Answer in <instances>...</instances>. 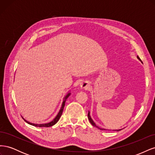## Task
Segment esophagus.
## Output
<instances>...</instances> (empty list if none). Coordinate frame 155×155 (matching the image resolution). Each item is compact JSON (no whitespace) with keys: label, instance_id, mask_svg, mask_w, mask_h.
<instances>
[{"label":"esophagus","instance_id":"esophagus-1","mask_svg":"<svg viewBox=\"0 0 155 155\" xmlns=\"http://www.w3.org/2000/svg\"><path fill=\"white\" fill-rule=\"evenodd\" d=\"M89 87H90V85H89V84L87 82H84L81 83V85H80V88L82 90H88L89 88Z\"/></svg>","mask_w":155,"mask_h":155}]
</instances>
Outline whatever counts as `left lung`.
Returning <instances> with one entry per match:
<instances>
[{
  "label": "left lung",
  "mask_w": 155,
  "mask_h": 155,
  "mask_svg": "<svg viewBox=\"0 0 155 155\" xmlns=\"http://www.w3.org/2000/svg\"><path fill=\"white\" fill-rule=\"evenodd\" d=\"M137 58H138V59L139 60V61H141L142 63V60L140 59V58L138 57V56L137 55ZM88 120H89V121H90V122H91V124L94 126V127H97V129H100V130H105V129H102V128H100V127H99L98 126H97L96 125V124L94 123V121H93V120L91 118V115H90V112L88 111ZM120 130H121V129H118V130H117V131H120Z\"/></svg>",
  "instance_id": "1"
}]
</instances>
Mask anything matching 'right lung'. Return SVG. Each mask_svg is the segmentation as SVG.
<instances>
[{
	"instance_id": "1",
	"label": "right lung",
	"mask_w": 155,
	"mask_h": 155,
	"mask_svg": "<svg viewBox=\"0 0 155 155\" xmlns=\"http://www.w3.org/2000/svg\"><path fill=\"white\" fill-rule=\"evenodd\" d=\"M70 94H71V93L70 92V91H68V92L67 94V95L64 97V98H63V101L62 105H61V109H60V110H59V112H58V114H57V116H56L55 117V118H54L52 121H51L50 122L46 123V124H33V123L29 122L28 121L26 120L22 117L23 120H24L27 124H30V125H33V126L39 127H49L53 126L54 125H55L56 123L58 122V121L59 120V118H61V114H62L63 111L64 107V105H65V101H66L67 98L70 96Z\"/></svg>"
}]
</instances>
